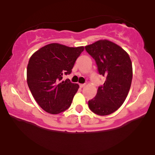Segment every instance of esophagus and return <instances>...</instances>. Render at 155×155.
Masks as SVG:
<instances>
[{
    "mask_svg": "<svg viewBox=\"0 0 155 155\" xmlns=\"http://www.w3.org/2000/svg\"><path fill=\"white\" fill-rule=\"evenodd\" d=\"M84 86H85L84 84H79V87H81V88H83Z\"/></svg>",
    "mask_w": 155,
    "mask_h": 155,
    "instance_id": "34e87169",
    "label": "esophagus"
}]
</instances>
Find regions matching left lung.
Here are the masks:
<instances>
[{
	"label": "left lung",
	"instance_id": "obj_1",
	"mask_svg": "<svg viewBox=\"0 0 155 155\" xmlns=\"http://www.w3.org/2000/svg\"><path fill=\"white\" fill-rule=\"evenodd\" d=\"M95 60L100 75L106 78L95 97L88 101L93 113L106 116L116 111L125 101L133 78L132 63L128 54L117 44L100 40L85 47Z\"/></svg>",
	"mask_w": 155,
	"mask_h": 155
}]
</instances>
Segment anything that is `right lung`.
Masks as SVG:
<instances>
[{
	"label": "right lung",
	"mask_w": 155,
	"mask_h": 155,
	"mask_svg": "<svg viewBox=\"0 0 155 155\" xmlns=\"http://www.w3.org/2000/svg\"><path fill=\"white\" fill-rule=\"evenodd\" d=\"M84 47L50 44L36 51L27 68V81L32 95L45 111L57 114L71 105L79 86L63 76L70 74Z\"/></svg>",
	"instance_id": "obj_1"
}]
</instances>
